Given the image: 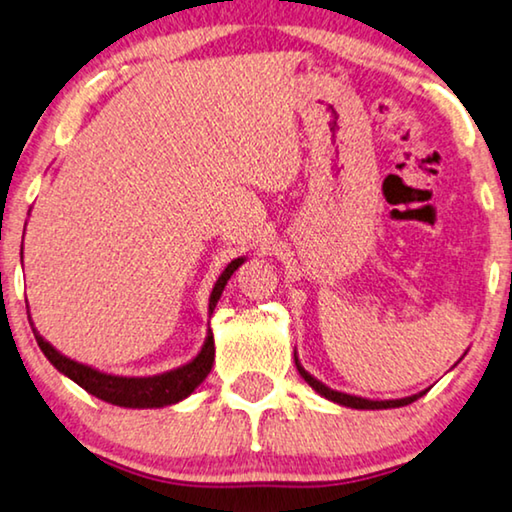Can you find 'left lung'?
<instances>
[{
    "label": "left lung",
    "mask_w": 512,
    "mask_h": 512,
    "mask_svg": "<svg viewBox=\"0 0 512 512\" xmlns=\"http://www.w3.org/2000/svg\"><path fill=\"white\" fill-rule=\"evenodd\" d=\"M464 356V354H462ZM294 363H296V370H299V375L308 381V384L315 388V391L322 395V398H326V400H331V402H335V404H342V407H349V409H395V407H407V404H411V402H416L418 398H421V395L425 393V391H421V393H416V395H409V398H400V400H370V398H361V395H349V393H342V391H335V388H331V386H326L324 381H319L317 377H312L308 370L303 368L301 365V361H299V356H296V352H294Z\"/></svg>",
    "instance_id": "obj_1"
}]
</instances>
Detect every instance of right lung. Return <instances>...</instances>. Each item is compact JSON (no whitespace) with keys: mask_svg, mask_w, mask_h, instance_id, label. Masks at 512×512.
I'll return each instance as SVG.
<instances>
[{"mask_svg":"<svg viewBox=\"0 0 512 512\" xmlns=\"http://www.w3.org/2000/svg\"><path fill=\"white\" fill-rule=\"evenodd\" d=\"M243 262H246V257L232 259V262L225 266V271L218 276L209 296V317L213 315V310H216L220 296H223L227 280L232 278V273L239 269ZM29 324H32L34 338L38 342V347H41V352L52 365H55L61 375L73 379L75 384L85 388L87 393L96 395L98 400H105L126 409H160V407H167V404H177L181 400H186L188 395L193 393L204 379H207L213 365V356H216L213 333L209 329L202 349L197 352L193 361H188L186 365H179V368L163 372V375H154V377L108 375V372H101L91 368V365L78 363L73 361V358L57 352V349L34 329V322Z\"/></svg>","mask_w":512,"mask_h":512,"instance_id":"1","label":"right lung"}]
</instances>
